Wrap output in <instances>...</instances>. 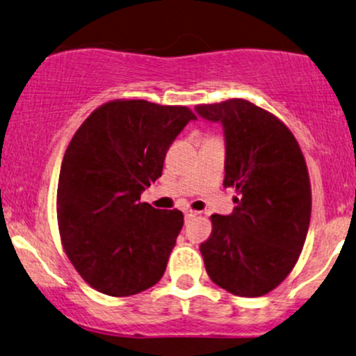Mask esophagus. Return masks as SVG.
Masks as SVG:
<instances>
[{
    "instance_id": "1",
    "label": "esophagus",
    "mask_w": 356,
    "mask_h": 356,
    "mask_svg": "<svg viewBox=\"0 0 356 356\" xmlns=\"http://www.w3.org/2000/svg\"><path fill=\"white\" fill-rule=\"evenodd\" d=\"M195 216H197V212L195 211H186V219H192V218H195Z\"/></svg>"
}]
</instances>
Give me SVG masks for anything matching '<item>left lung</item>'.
Here are the masks:
<instances>
[{
	"instance_id": "obj_1",
	"label": "left lung",
	"mask_w": 356,
	"mask_h": 356,
	"mask_svg": "<svg viewBox=\"0 0 356 356\" xmlns=\"http://www.w3.org/2000/svg\"><path fill=\"white\" fill-rule=\"evenodd\" d=\"M226 137L224 187L238 206L212 214L201 244L207 275L236 296L268 295L291 273L312 218V184L300 144L276 115L244 99L195 105Z\"/></svg>"
}]
</instances>
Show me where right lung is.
<instances>
[{"label":"right lung","mask_w":356,"mask_h":356,"mask_svg":"<svg viewBox=\"0 0 356 356\" xmlns=\"http://www.w3.org/2000/svg\"><path fill=\"white\" fill-rule=\"evenodd\" d=\"M195 118L182 105L110 100L68 144L56 189L60 239L97 291L137 295L164 276L184 214L155 209L140 194L161 177L167 150Z\"/></svg>","instance_id":"right-lung-1"}]
</instances>
